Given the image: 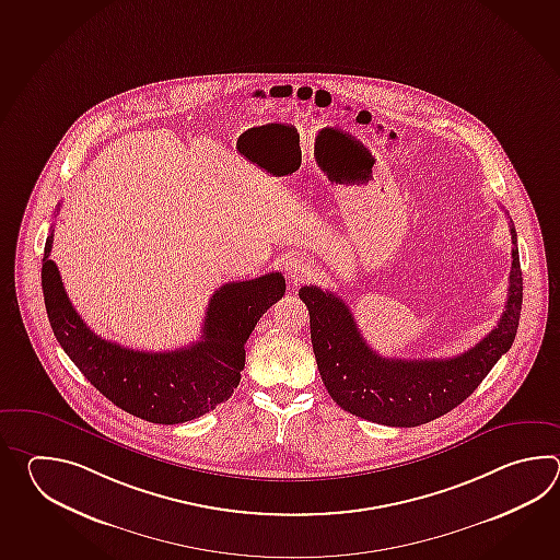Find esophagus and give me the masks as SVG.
I'll use <instances>...</instances> for the list:
<instances>
[{"mask_svg": "<svg viewBox=\"0 0 560 560\" xmlns=\"http://www.w3.org/2000/svg\"><path fill=\"white\" fill-rule=\"evenodd\" d=\"M284 272L292 284H300L314 276V266L304 256H292L285 260Z\"/></svg>", "mask_w": 560, "mask_h": 560, "instance_id": "1", "label": "esophagus"}]
</instances>
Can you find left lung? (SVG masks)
<instances>
[{
  "instance_id": "obj_1",
  "label": "left lung",
  "mask_w": 560,
  "mask_h": 560,
  "mask_svg": "<svg viewBox=\"0 0 560 560\" xmlns=\"http://www.w3.org/2000/svg\"><path fill=\"white\" fill-rule=\"evenodd\" d=\"M511 238V282L499 326L454 358H382L362 338L345 300L318 285L300 288L298 296L308 308L314 357L334 402L350 415L400 429L427 424L465 402L511 350L521 320L523 272L512 224Z\"/></svg>"
}]
</instances>
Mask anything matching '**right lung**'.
<instances>
[{
	"label": "right lung",
	"mask_w": 560,
	"mask_h": 560,
	"mask_svg": "<svg viewBox=\"0 0 560 560\" xmlns=\"http://www.w3.org/2000/svg\"><path fill=\"white\" fill-rule=\"evenodd\" d=\"M54 230L42 264V288L49 324L63 352L100 393L133 417L155 424H179L226 402L240 384L246 340L264 312L284 296L280 272L228 282L206 310L198 342L167 352H140L104 340L85 326L49 260Z\"/></svg>",
	"instance_id": "obj_1"
}]
</instances>
